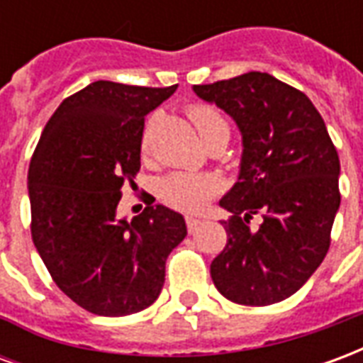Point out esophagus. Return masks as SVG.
I'll return each mask as SVG.
<instances>
[{
  "instance_id": "1",
  "label": "esophagus",
  "mask_w": 363,
  "mask_h": 363,
  "mask_svg": "<svg viewBox=\"0 0 363 363\" xmlns=\"http://www.w3.org/2000/svg\"><path fill=\"white\" fill-rule=\"evenodd\" d=\"M204 225V221L198 220V218H192V216H189L186 218V228H189V233H196L198 229Z\"/></svg>"
}]
</instances>
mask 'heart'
Listing matches in <instances>:
<instances>
[{
    "instance_id": "heart-1",
    "label": "heart",
    "mask_w": 363,
    "mask_h": 363,
    "mask_svg": "<svg viewBox=\"0 0 363 363\" xmlns=\"http://www.w3.org/2000/svg\"><path fill=\"white\" fill-rule=\"evenodd\" d=\"M189 118L198 130L204 143L221 130H228V122L210 104H192ZM147 147V135L143 138V150ZM218 177L194 171H173L161 177L157 182V196L171 208L194 212L208 204V200L220 190Z\"/></svg>"
}]
</instances>
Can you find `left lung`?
<instances>
[{
	"label": "left lung",
	"mask_w": 363,
	"mask_h": 363,
	"mask_svg": "<svg viewBox=\"0 0 363 363\" xmlns=\"http://www.w3.org/2000/svg\"><path fill=\"white\" fill-rule=\"evenodd\" d=\"M192 89L228 112L243 138L239 177L220 200L231 220L221 221L228 245L210 264L213 284L233 303H278L327 257L340 208L336 147L309 96L274 75L249 72Z\"/></svg>",
	"instance_id": "8db88e82"
}]
</instances>
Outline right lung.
Listing matches in <instances>:
<instances>
[{"instance_id":"right-lung-1","label":"right lung","mask_w":363,"mask_h":363,"mask_svg":"<svg viewBox=\"0 0 363 363\" xmlns=\"http://www.w3.org/2000/svg\"><path fill=\"white\" fill-rule=\"evenodd\" d=\"M174 91L91 83L62 101L30 159L33 243L56 286L95 315L150 307L186 237L184 218L163 204L132 221L116 216L122 184L140 171L143 120Z\"/></svg>"}]
</instances>
